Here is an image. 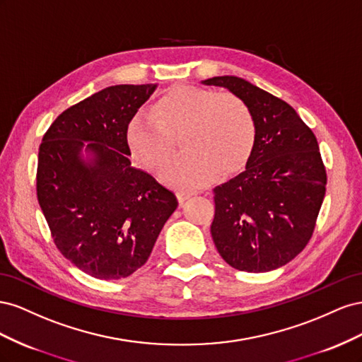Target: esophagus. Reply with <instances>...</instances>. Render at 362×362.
Listing matches in <instances>:
<instances>
[{
	"label": "esophagus",
	"instance_id": "34e87169",
	"mask_svg": "<svg viewBox=\"0 0 362 362\" xmlns=\"http://www.w3.org/2000/svg\"><path fill=\"white\" fill-rule=\"evenodd\" d=\"M175 195H177V200H179V203H183V202H187L188 199H191L192 195H194V192H191V191H183V189H180V191L175 192Z\"/></svg>",
	"mask_w": 362,
	"mask_h": 362
}]
</instances>
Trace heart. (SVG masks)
<instances>
[{
	"mask_svg": "<svg viewBox=\"0 0 362 362\" xmlns=\"http://www.w3.org/2000/svg\"><path fill=\"white\" fill-rule=\"evenodd\" d=\"M153 115L138 112L127 124L132 156L156 168L180 134V156L165 162L159 175L182 188H197L214 175L238 173L249 162L256 124L250 107L233 94L199 86H177L153 105Z\"/></svg>",
	"mask_w": 362,
	"mask_h": 362,
	"instance_id": "obj_1",
	"label": "heart"
}]
</instances>
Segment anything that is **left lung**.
<instances>
[{
  "mask_svg": "<svg viewBox=\"0 0 362 362\" xmlns=\"http://www.w3.org/2000/svg\"><path fill=\"white\" fill-rule=\"evenodd\" d=\"M203 83L240 97L256 124L245 170L214 189V244L236 270H276L305 249L315 229L327 182L317 138L288 103L250 81L223 76Z\"/></svg>",
  "mask_w": 362,
  "mask_h": 362,
  "instance_id": "8db88e82",
  "label": "left lung"
}]
</instances>
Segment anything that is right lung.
Instances as JSON below:
<instances>
[{"label":"right lung","instance_id":"1","mask_svg":"<svg viewBox=\"0 0 362 362\" xmlns=\"http://www.w3.org/2000/svg\"><path fill=\"white\" fill-rule=\"evenodd\" d=\"M156 85H117L51 124L37 156L36 191L59 252L81 272L115 281L147 262L175 195L132 165L127 124ZM93 154L85 163L81 151Z\"/></svg>","mask_w":362,"mask_h":362}]
</instances>
